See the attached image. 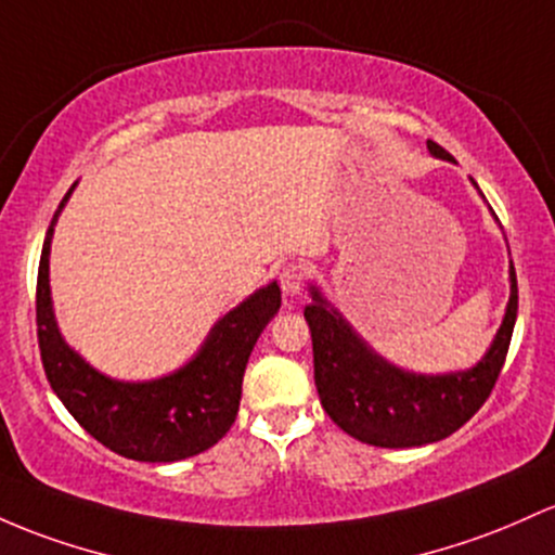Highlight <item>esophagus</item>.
<instances>
[{"instance_id":"obj_1","label":"esophagus","mask_w":555,"mask_h":555,"mask_svg":"<svg viewBox=\"0 0 555 555\" xmlns=\"http://www.w3.org/2000/svg\"><path fill=\"white\" fill-rule=\"evenodd\" d=\"M308 279L310 271L302 260H292V263L284 266L282 273H279V282H282V289L287 292V295H300V292L306 289Z\"/></svg>"}]
</instances>
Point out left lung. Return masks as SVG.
<instances>
[{"mask_svg": "<svg viewBox=\"0 0 555 555\" xmlns=\"http://www.w3.org/2000/svg\"><path fill=\"white\" fill-rule=\"evenodd\" d=\"M426 147L442 160H453L431 139ZM516 310L519 287L511 266L508 310L490 352L464 374L416 376L374 356L313 289L306 321L313 337V376L321 405L339 429L366 446L418 448L446 440L490 398L508 356Z\"/></svg>", "mask_w": 555, "mask_h": 555, "instance_id": "left-lung-1", "label": "left lung"}]
</instances>
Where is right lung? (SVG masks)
I'll return each instance as SVG.
<instances>
[{
  "label": "right lung",
  "instance_id": "add662e5",
  "mask_svg": "<svg viewBox=\"0 0 555 555\" xmlns=\"http://www.w3.org/2000/svg\"><path fill=\"white\" fill-rule=\"evenodd\" d=\"M73 186L47 231L36 276V337L47 379L70 416L124 459L170 464L203 453L234 424L247 358L268 321L279 313L282 292L276 284L255 292L212 326L192 363L166 379L124 385L96 374L63 343L50 300V242Z\"/></svg>",
  "mask_w": 555,
  "mask_h": 555
}]
</instances>
